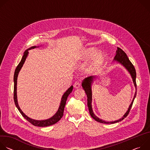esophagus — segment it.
Returning <instances> with one entry per match:
<instances>
[{
	"label": "esophagus",
	"instance_id": "obj_1",
	"mask_svg": "<svg viewBox=\"0 0 150 150\" xmlns=\"http://www.w3.org/2000/svg\"><path fill=\"white\" fill-rule=\"evenodd\" d=\"M74 87H75V88H79V87H81V82H79V81L75 82V83H74Z\"/></svg>",
	"mask_w": 150,
	"mask_h": 150
}]
</instances>
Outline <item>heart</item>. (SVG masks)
Masks as SVG:
<instances>
[{"label": "heart", "instance_id": "obj_1", "mask_svg": "<svg viewBox=\"0 0 150 150\" xmlns=\"http://www.w3.org/2000/svg\"><path fill=\"white\" fill-rule=\"evenodd\" d=\"M98 51L96 49H90L85 50L83 54L84 59H88L94 57L91 63L87 68L88 72H92L101 67L105 60V57L104 54H99Z\"/></svg>", "mask_w": 150, "mask_h": 150}]
</instances>
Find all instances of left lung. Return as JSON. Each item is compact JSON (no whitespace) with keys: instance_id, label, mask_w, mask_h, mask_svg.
I'll return each instance as SVG.
<instances>
[{"instance_id":"1","label":"left lung","mask_w":150,"mask_h":150,"mask_svg":"<svg viewBox=\"0 0 150 150\" xmlns=\"http://www.w3.org/2000/svg\"><path fill=\"white\" fill-rule=\"evenodd\" d=\"M114 60L122 64V65L128 71V72L130 73V74L132 76V80H133L135 88H136V91H135L133 100H132L131 104H130L129 108H128L127 111L126 112V113L123 115V116L121 119H120L117 120H115L114 122H106V121L103 120L102 119H100L98 117H97L94 115V113L93 111L92 105H91V103H92L91 83L93 82L94 78H95V76H88L86 78H85L84 80H83V81L82 82V87L83 88L85 93H86V94L87 96V105H88V108L89 109L90 114L91 116L95 120H96L98 122L102 123H117L120 121H122L123 119H124L128 115V114H129V113L131 110V109L132 108V105L133 104L134 99L137 95V83H136V71H135V69L134 65H132V63L129 60V58L127 57L126 54L124 52L123 50H122L119 47H117V50L116 52V56L114 58Z\"/></svg>"}]
</instances>
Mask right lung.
Masks as SVG:
<instances>
[{
	"label": "right lung",
	"instance_id": "right-lung-1",
	"mask_svg": "<svg viewBox=\"0 0 150 150\" xmlns=\"http://www.w3.org/2000/svg\"><path fill=\"white\" fill-rule=\"evenodd\" d=\"M37 47L36 46H33L31 47L30 48H29L28 49L26 50L24 53V55L22 57V59H21V62H19V63L17 67L15 69V73H14V76H13V81H14V90H13V99H14V102L15 104L16 105V107L17 108V109H18V110L19 111V112L21 113V114L22 115V116L27 120H28L30 123H31L32 125H33L34 126H40V127H45V126H50L52 125L55 124L56 123H57L58 121H59L60 120V119L62 117L63 115V112H64V108H65V106L66 104V102L68 98V97L69 96V95L72 93V90H73V86H71L69 88H68V90L64 93V94L63 95L62 97V100H61V102H60V104L59 105V109L57 110V112L55 113V115L52 116V117L46 119V120H34V119H32L31 118H30L29 117H28L27 116H26L23 112V111L21 110L20 108L18 105V100H17V95H16V85H17V78H18V74L21 69V68L23 67V64L24 63L25 59L28 56V50H31V49H33L34 48Z\"/></svg>",
	"mask_w": 150,
	"mask_h": 150
}]
</instances>
